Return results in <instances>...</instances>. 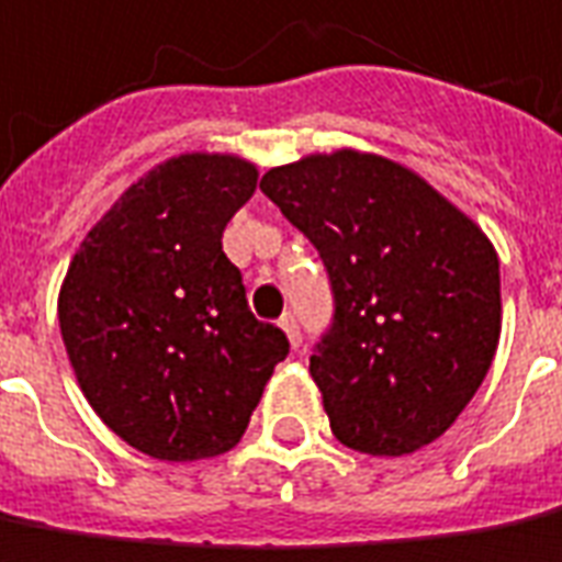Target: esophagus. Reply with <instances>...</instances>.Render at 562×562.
I'll list each match as a JSON object with an SVG mask.
<instances>
[{
	"mask_svg": "<svg viewBox=\"0 0 562 562\" xmlns=\"http://www.w3.org/2000/svg\"><path fill=\"white\" fill-rule=\"evenodd\" d=\"M278 325H281V330H284V334H288V340H290V346H293V349H296V346L303 342V337H300V325H296V315H293V312H284Z\"/></svg>",
	"mask_w": 562,
	"mask_h": 562,
	"instance_id": "34e87169",
	"label": "esophagus"
}]
</instances>
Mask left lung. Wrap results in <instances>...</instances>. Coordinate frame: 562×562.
Returning a JSON list of instances; mask_svg holds the SVG:
<instances>
[{"mask_svg":"<svg viewBox=\"0 0 562 562\" xmlns=\"http://www.w3.org/2000/svg\"><path fill=\"white\" fill-rule=\"evenodd\" d=\"M312 240L334 318L308 359L330 430L364 454H412L458 420L501 337L498 254L417 172L378 154H312L262 176Z\"/></svg>","mask_w":562,"mask_h":562,"instance_id":"8db88e82","label":"left lung"}]
</instances>
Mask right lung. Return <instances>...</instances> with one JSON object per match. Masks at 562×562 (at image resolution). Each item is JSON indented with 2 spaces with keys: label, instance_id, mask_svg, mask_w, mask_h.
<instances>
[{
  "label": "right lung",
  "instance_id": "add662e5",
  "mask_svg": "<svg viewBox=\"0 0 562 562\" xmlns=\"http://www.w3.org/2000/svg\"><path fill=\"white\" fill-rule=\"evenodd\" d=\"M256 179L232 154L172 157L104 213L64 278L58 322L79 390L157 461L228 451L288 359L284 330L250 312L222 254Z\"/></svg>",
  "mask_w": 562,
  "mask_h": 562
}]
</instances>
